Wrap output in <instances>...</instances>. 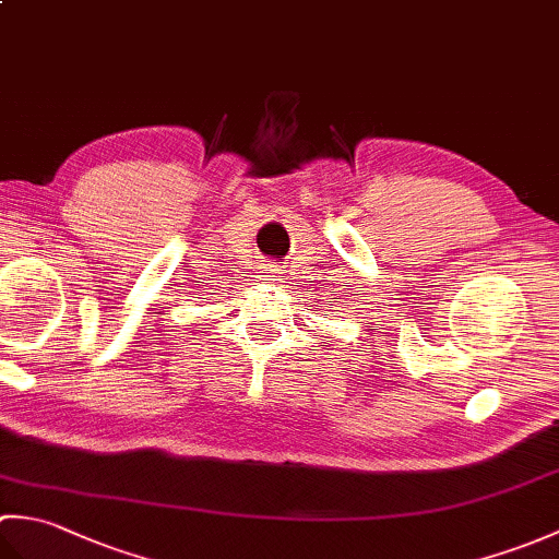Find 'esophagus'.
<instances>
[{
  "label": "esophagus",
  "mask_w": 559,
  "mask_h": 559,
  "mask_svg": "<svg viewBox=\"0 0 559 559\" xmlns=\"http://www.w3.org/2000/svg\"><path fill=\"white\" fill-rule=\"evenodd\" d=\"M264 273H266V276H278V266H273V264H269L266 269H264Z\"/></svg>",
  "instance_id": "esophagus-1"
}]
</instances>
